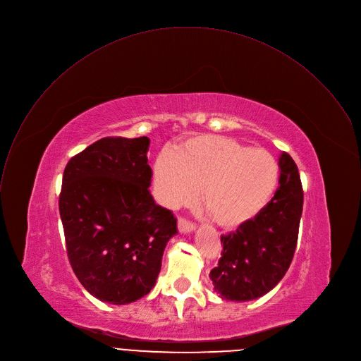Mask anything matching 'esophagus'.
<instances>
[{"label": "esophagus", "mask_w": 361, "mask_h": 361, "mask_svg": "<svg viewBox=\"0 0 361 361\" xmlns=\"http://www.w3.org/2000/svg\"><path fill=\"white\" fill-rule=\"evenodd\" d=\"M178 229L182 233H188V232H193L196 229V225L193 222L185 219V218H179L178 219Z\"/></svg>", "instance_id": "obj_1"}]
</instances>
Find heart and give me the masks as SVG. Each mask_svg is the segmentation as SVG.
<instances>
[{"instance_id":"obj_1","label":"heart","mask_w":361,"mask_h":361,"mask_svg":"<svg viewBox=\"0 0 361 361\" xmlns=\"http://www.w3.org/2000/svg\"><path fill=\"white\" fill-rule=\"evenodd\" d=\"M157 195L166 207L193 202L202 189V204L225 229H235L267 206L279 183V165L263 148L221 136L188 139L176 154L164 151L154 165Z\"/></svg>"}]
</instances>
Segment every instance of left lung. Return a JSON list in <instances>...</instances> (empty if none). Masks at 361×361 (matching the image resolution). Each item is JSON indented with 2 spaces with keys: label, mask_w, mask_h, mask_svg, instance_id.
I'll list each match as a JSON object with an SVG mask.
<instances>
[{
  "label": "left lung",
  "mask_w": 361,
  "mask_h": 361,
  "mask_svg": "<svg viewBox=\"0 0 361 361\" xmlns=\"http://www.w3.org/2000/svg\"><path fill=\"white\" fill-rule=\"evenodd\" d=\"M279 166V188L267 206L235 232L221 236L222 256L209 277L222 299L247 302L266 295L293 260L303 188L298 165L289 154H280Z\"/></svg>",
  "instance_id": "1"
}]
</instances>
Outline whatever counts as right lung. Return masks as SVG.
I'll use <instances>...</instances> for the list:
<instances>
[{
    "instance_id": "1",
    "label": "right lung",
    "mask_w": 361,
    "mask_h": 361,
    "mask_svg": "<svg viewBox=\"0 0 361 361\" xmlns=\"http://www.w3.org/2000/svg\"><path fill=\"white\" fill-rule=\"evenodd\" d=\"M149 137L108 136L65 166L59 214L72 270L102 302L128 305L151 292L173 213L155 203L149 186Z\"/></svg>"
}]
</instances>
